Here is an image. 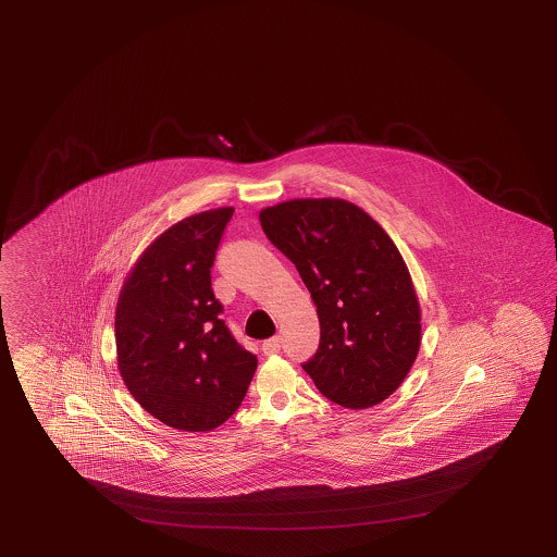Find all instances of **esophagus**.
<instances>
[{
  "label": "esophagus",
  "instance_id": "1",
  "mask_svg": "<svg viewBox=\"0 0 557 557\" xmlns=\"http://www.w3.org/2000/svg\"><path fill=\"white\" fill-rule=\"evenodd\" d=\"M262 352H264V356L278 355V352H281V338L273 336V338L264 341V343H262Z\"/></svg>",
  "mask_w": 557,
  "mask_h": 557
}]
</instances>
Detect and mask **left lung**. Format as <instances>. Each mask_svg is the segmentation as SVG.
Masks as SVG:
<instances>
[{
    "instance_id": "left-lung-1",
    "label": "left lung",
    "mask_w": 557,
    "mask_h": 557,
    "mask_svg": "<svg viewBox=\"0 0 557 557\" xmlns=\"http://www.w3.org/2000/svg\"><path fill=\"white\" fill-rule=\"evenodd\" d=\"M259 219L317 305L319 350L305 372L344 408L386 400L422 341L420 305L400 250L370 214L344 199H293L262 209Z\"/></svg>"
}]
</instances>
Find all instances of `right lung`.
<instances>
[{
	"label": "right lung",
	"instance_id": "add662e5",
	"mask_svg": "<svg viewBox=\"0 0 557 557\" xmlns=\"http://www.w3.org/2000/svg\"><path fill=\"white\" fill-rule=\"evenodd\" d=\"M233 207L190 214L143 250L119 293L117 367L131 396L163 424L209 432L237 412L257 356L233 338L211 288Z\"/></svg>",
	"mask_w": 557,
	"mask_h": 557
}]
</instances>
